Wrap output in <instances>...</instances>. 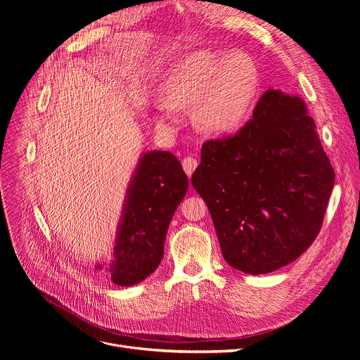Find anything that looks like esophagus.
Instances as JSON below:
<instances>
[{
	"label": "esophagus",
	"instance_id": "esophagus-1",
	"mask_svg": "<svg viewBox=\"0 0 360 360\" xmlns=\"http://www.w3.org/2000/svg\"><path fill=\"white\" fill-rule=\"evenodd\" d=\"M197 160L193 159V158H186L182 160V167L185 170V174L191 178V175L194 174V170L197 169Z\"/></svg>",
	"mask_w": 360,
	"mask_h": 360
}]
</instances>
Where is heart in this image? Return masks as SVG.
<instances>
[{
  "label": "heart",
  "mask_w": 360,
  "mask_h": 360,
  "mask_svg": "<svg viewBox=\"0 0 360 360\" xmlns=\"http://www.w3.org/2000/svg\"><path fill=\"white\" fill-rule=\"evenodd\" d=\"M259 90L255 63L242 53L198 51L181 60L163 83V98L153 103V120L172 132L182 109L197 105L198 124L212 134H231L247 121Z\"/></svg>",
  "instance_id": "obj_1"
}]
</instances>
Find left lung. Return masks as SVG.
<instances>
[{"label": "left lung", "instance_id": "left-lung-1", "mask_svg": "<svg viewBox=\"0 0 360 360\" xmlns=\"http://www.w3.org/2000/svg\"><path fill=\"white\" fill-rule=\"evenodd\" d=\"M191 182L209 207L226 262L266 274L315 240L334 169L305 101L269 89L235 136L202 144Z\"/></svg>", "mask_w": 360, "mask_h": 360}]
</instances>
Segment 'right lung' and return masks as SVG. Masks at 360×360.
Segmentation results:
<instances>
[{
    "label": "right lung",
    "instance_id": "obj_1",
    "mask_svg": "<svg viewBox=\"0 0 360 360\" xmlns=\"http://www.w3.org/2000/svg\"><path fill=\"white\" fill-rule=\"evenodd\" d=\"M188 191V178L169 151H144L132 172L113 242V259L96 270L128 288L159 267L169 223Z\"/></svg>",
    "mask_w": 360,
    "mask_h": 360
}]
</instances>
